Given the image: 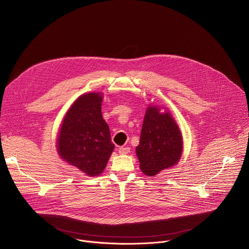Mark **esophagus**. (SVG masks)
Returning a JSON list of instances; mask_svg holds the SVG:
<instances>
[{
  "label": "esophagus",
  "mask_w": 249,
  "mask_h": 249,
  "mask_svg": "<svg viewBox=\"0 0 249 249\" xmlns=\"http://www.w3.org/2000/svg\"><path fill=\"white\" fill-rule=\"evenodd\" d=\"M118 152L120 154H127L130 152V147L129 146H120L118 148Z\"/></svg>",
  "instance_id": "obj_1"
}]
</instances>
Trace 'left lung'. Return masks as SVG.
<instances>
[{"mask_svg":"<svg viewBox=\"0 0 249 249\" xmlns=\"http://www.w3.org/2000/svg\"><path fill=\"white\" fill-rule=\"evenodd\" d=\"M183 146L181 130L170 111L149 105L144 114L140 143L136 147L142 173L152 177L171 168L181 159Z\"/></svg>","mask_w":249,"mask_h":249,"instance_id":"1","label":"left lung"}]
</instances>
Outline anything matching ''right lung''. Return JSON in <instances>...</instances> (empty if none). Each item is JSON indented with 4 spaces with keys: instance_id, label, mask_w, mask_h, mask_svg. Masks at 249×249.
I'll return each mask as SVG.
<instances>
[{
    "instance_id": "1",
    "label": "right lung",
    "mask_w": 249,
    "mask_h": 249,
    "mask_svg": "<svg viewBox=\"0 0 249 249\" xmlns=\"http://www.w3.org/2000/svg\"><path fill=\"white\" fill-rule=\"evenodd\" d=\"M102 103L99 92L77 98L63 117L56 140L60 158L89 177L103 173L114 149Z\"/></svg>"
}]
</instances>
